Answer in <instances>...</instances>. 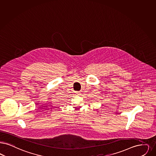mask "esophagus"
I'll return each mask as SVG.
<instances>
[{
  "mask_svg": "<svg viewBox=\"0 0 156 156\" xmlns=\"http://www.w3.org/2000/svg\"><path fill=\"white\" fill-rule=\"evenodd\" d=\"M76 94H81V92L80 91H78V92H76Z\"/></svg>",
  "mask_w": 156,
  "mask_h": 156,
  "instance_id": "obj_1",
  "label": "esophagus"
}]
</instances>
